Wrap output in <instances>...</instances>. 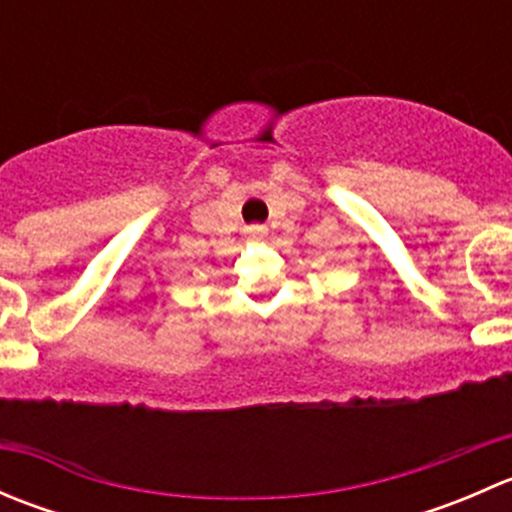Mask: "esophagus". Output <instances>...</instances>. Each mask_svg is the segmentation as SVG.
I'll use <instances>...</instances> for the list:
<instances>
[{"mask_svg":"<svg viewBox=\"0 0 512 512\" xmlns=\"http://www.w3.org/2000/svg\"><path fill=\"white\" fill-rule=\"evenodd\" d=\"M245 232H247V237H255V240H260V237L267 235V227L265 225H247Z\"/></svg>","mask_w":512,"mask_h":512,"instance_id":"1","label":"esophagus"}]
</instances>
